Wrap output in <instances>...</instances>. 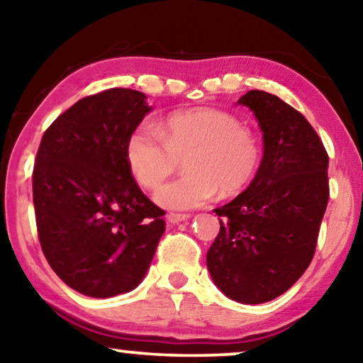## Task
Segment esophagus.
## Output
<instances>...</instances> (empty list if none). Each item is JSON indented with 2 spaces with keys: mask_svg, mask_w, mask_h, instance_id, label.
Wrapping results in <instances>:
<instances>
[{
  "mask_svg": "<svg viewBox=\"0 0 363 363\" xmlns=\"http://www.w3.org/2000/svg\"><path fill=\"white\" fill-rule=\"evenodd\" d=\"M190 215H180V213H172V215L167 216V221L170 223V225H178V223L182 221H188L190 220Z\"/></svg>",
  "mask_w": 363,
  "mask_h": 363,
  "instance_id": "obj_1",
  "label": "esophagus"
}]
</instances>
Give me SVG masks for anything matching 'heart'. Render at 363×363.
Listing matches in <instances>:
<instances>
[{"label":"heart","mask_w":363,"mask_h":363,"mask_svg":"<svg viewBox=\"0 0 363 363\" xmlns=\"http://www.w3.org/2000/svg\"><path fill=\"white\" fill-rule=\"evenodd\" d=\"M259 145L231 113L195 108L168 116L158 127L143 122L130 133L127 165L135 182L153 188L175 170L183 158L186 173L153 193L165 210H193L216 196L241 191L259 165Z\"/></svg>","instance_id":"1"}]
</instances>
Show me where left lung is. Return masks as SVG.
<instances>
[{
  "label": "left lung",
  "mask_w": 363,
  "mask_h": 363,
  "mask_svg": "<svg viewBox=\"0 0 363 363\" xmlns=\"http://www.w3.org/2000/svg\"><path fill=\"white\" fill-rule=\"evenodd\" d=\"M236 104L259 123L262 158L250 186L215 210L223 220L206 266L226 297L262 304L311 264L329 201V157L306 117L277 96L250 91Z\"/></svg>",
  "instance_id": "8db88e82"
}]
</instances>
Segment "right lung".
<instances>
[{"label":"right lung","mask_w":363,"mask_h":363,"mask_svg":"<svg viewBox=\"0 0 363 363\" xmlns=\"http://www.w3.org/2000/svg\"><path fill=\"white\" fill-rule=\"evenodd\" d=\"M152 112L143 92L84 97L44 132L33 172L39 242L52 271L84 296L135 289L165 231V211L128 170L130 133Z\"/></svg>","instance_id":"right-lung-1"}]
</instances>
